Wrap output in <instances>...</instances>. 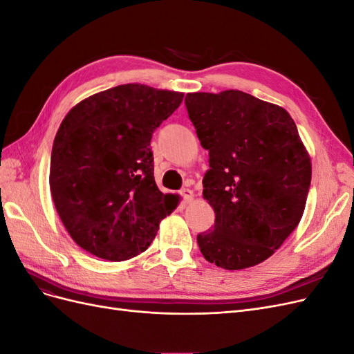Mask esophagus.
I'll return each instance as SVG.
<instances>
[{"instance_id":"1","label":"esophagus","mask_w":354,"mask_h":354,"mask_svg":"<svg viewBox=\"0 0 354 354\" xmlns=\"http://www.w3.org/2000/svg\"><path fill=\"white\" fill-rule=\"evenodd\" d=\"M180 195H181V198H183V201L185 202H192L195 199V195H194V190H190V189H187V187H185L183 190L180 192Z\"/></svg>"}]
</instances>
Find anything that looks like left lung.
I'll use <instances>...</instances> for the list:
<instances>
[{"label": "left lung", "mask_w": 354, "mask_h": 354, "mask_svg": "<svg viewBox=\"0 0 354 354\" xmlns=\"http://www.w3.org/2000/svg\"><path fill=\"white\" fill-rule=\"evenodd\" d=\"M186 108L209 152L203 199L216 212L198 234L205 260L242 270L274 254L306 208L312 162L283 108L239 90L187 93Z\"/></svg>", "instance_id": "8db88e82"}]
</instances>
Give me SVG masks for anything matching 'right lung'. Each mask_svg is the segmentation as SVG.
I'll use <instances>...</instances> for the list:
<instances>
[{
  "mask_svg": "<svg viewBox=\"0 0 354 354\" xmlns=\"http://www.w3.org/2000/svg\"><path fill=\"white\" fill-rule=\"evenodd\" d=\"M183 93L124 84L68 112L55 137L50 190L71 238L108 261L142 254L177 207L155 183L152 133Z\"/></svg>",
  "mask_w": 354,
  "mask_h": 354,
  "instance_id": "add662e5",
  "label": "right lung"
}]
</instances>
